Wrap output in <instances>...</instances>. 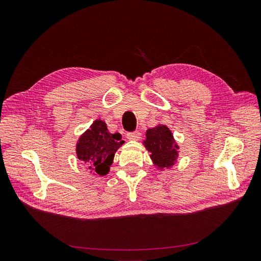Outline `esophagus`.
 <instances>
[{
	"label": "esophagus",
	"instance_id": "1",
	"mask_svg": "<svg viewBox=\"0 0 261 261\" xmlns=\"http://www.w3.org/2000/svg\"><path fill=\"white\" fill-rule=\"evenodd\" d=\"M140 136H141V134H140L139 130L129 132V133H127V135H126V137H127L130 140H139Z\"/></svg>",
	"mask_w": 261,
	"mask_h": 261
}]
</instances>
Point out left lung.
<instances>
[{
    "instance_id": "1",
    "label": "left lung",
    "mask_w": 261,
    "mask_h": 261,
    "mask_svg": "<svg viewBox=\"0 0 261 261\" xmlns=\"http://www.w3.org/2000/svg\"><path fill=\"white\" fill-rule=\"evenodd\" d=\"M146 137L145 147L158 167L168 168L173 165L177 156L178 147L174 144L172 133L167 126L158 125L156 127L149 128Z\"/></svg>"
}]
</instances>
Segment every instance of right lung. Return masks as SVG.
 Returning <instances> with one entry per match:
<instances>
[{"mask_svg": "<svg viewBox=\"0 0 261 261\" xmlns=\"http://www.w3.org/2000/svg\"><path fill=\"white\" fill-rule=\"evenodd\" d=\"M123 144L121 134H111L103 121L97 120L81 137L76 149L77 156L94 174L106 175L115 151Z\"/></svg>", "mask_w": 261, "mask_h": 261, "instance_id": "add662e5", "label": "right lung"}]
</instances>
